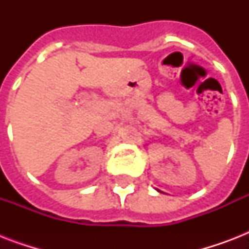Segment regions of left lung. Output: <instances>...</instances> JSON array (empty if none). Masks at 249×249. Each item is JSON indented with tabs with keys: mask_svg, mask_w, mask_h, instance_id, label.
<instances>
[{
	"mask_svg": "<svg viewBox=\"0 0 249 249\" xmlns=\"http://www.w3.org/2000/svg\"><path fill=\"white\" fill-rule=\"evenodd\" d=\"M158 191H160V190H158Z\"/></svg>",
	"mask_w": 249,
	"mask_h": 249,
	"instance_id": "left-lung-1",
	"label": "left lung"
}]
</instances>
